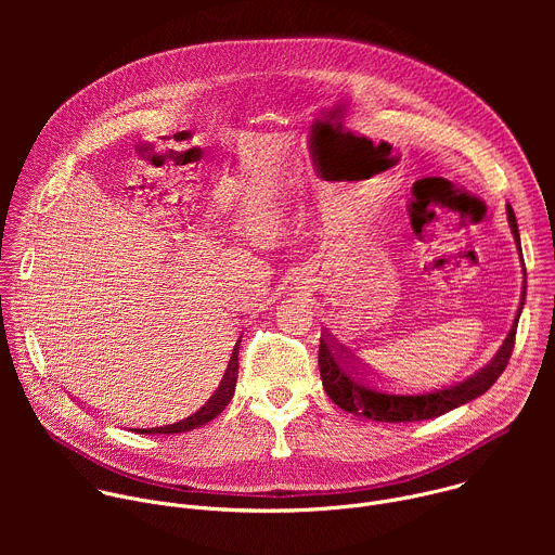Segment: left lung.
<instances>
[{
	"label": "left lung",
	"instance_id": "1",
	"mask_svg": "<svg viewBox=\"0 0 555 555\" xmlns=\"http://www.w3.org/2000/svg\"><path fill=\"white\" fill-rule=\"evenodd\" d=\"M507 219L509 228L516 236V244L520 246V234H518V223L512 206L507 204ZM525 287H527V276H525ZM520 309L525 302V289L520 294ZM520 309L514 319V325L503 340L499 353L486 364L481 371L474 375L465 377L463 382H456L452 386L435 388L428 392H395L386 390L382 384L373 382L364 369H360L356 362L349 360V353L345 347L336 345L334 338L325 336L321 338L319 347V366H321V377L325 392L332 398V402L353 415L373 420V422H392V424H402V422H422V420H433L439 417L465 402H472L474 398L483 395L505 371L509 356L514 351V340H516V327L520 319Z\"/></svg>",
	"mask_w": 555,
	"mask_h": 555
}]
</instances>
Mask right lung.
Segmentation results:
<instances>
[{
    "label": "right lung",
    "mask_w": 555,
    "mask_h": 555,
    "mask_svg": "<svg viewBox=\"0 0 555 555\" xmlns=\"http://www.w3.org/2000/svg\"><path fill=\"white\" fill-rule=\"evenodd\" d=\"M242 343V340H240ZM236 353H240V345H234L232 349V358H230V364L223 373V377L219 379L217 388L212 390L210 398H206L197 409H193L189 415L184 417H178V420H171V422H163V424H155V426H140V428H133L135 433L140 435H178V433H189L193 428H199L204 424H208L210 420H215L225 406L228 402L232 400L234 395V386H236V371H240V358H236Z\"/></svg>",
    "instance_id": "1"
}]
</instances>
